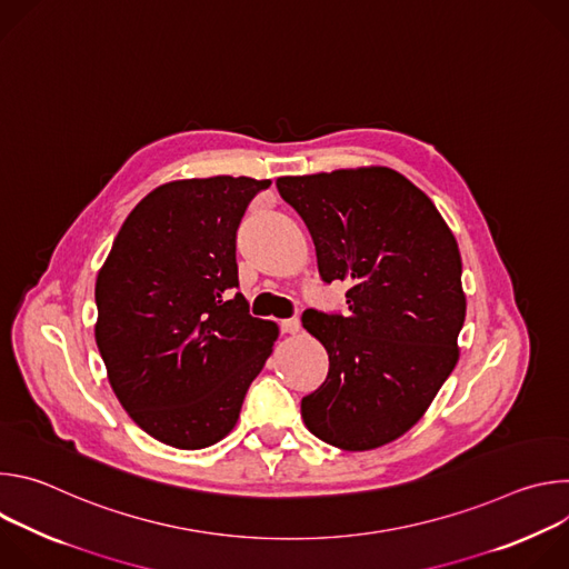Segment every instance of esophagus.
Masks as SVG:
<instances>
[{"label": "esophagus", "instance_id": "1", "mask_svg": "<svg viewBox=\"0 0 569 569\" xmlns=\"http://www.w3.org/2000/svg\"><path fill=\"white\" fill-rule=\"evenodd\" d=\"M279 329H281V333H286V336H295V333H299V329H301V321H299L297 317L283 319V321L279 323Z\"/></svg>", "mask_w": 569, "mask_h": 569}]
</instances>
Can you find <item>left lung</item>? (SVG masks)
<instances>
[{"mask_svg":"<svg viewBox=\"0 0 569 569\" xmlns=\"http://www.w3.org/2000/svg\"><path fill=\"white\" fill-rule=\"evenodd\" d=\"M277 189L312 236L321 281L349 286L347 315L301 317L329 353L327 380L301 398L303 423L342 450L380 448L426 415L459 360L457 240L432 200L385 167L279 178Z\"/></svg>","mask_w":569,"mask_h":569,"instance_id":"left-lung-1","label":"left lung"}]
</instances>
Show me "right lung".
<instances>
[{"label":"right lung","mask_w":569,"mask_h":569,"mask_svg":"<svg viewBox=\"0 0 569 569\" xmlns=\"http://www.w3.org/2000/svg\"><path fill=\"white\" fill-rule=\"evenodd\" d=\"M270 180L216 176L150 191L97 277V347L130 419L200 450L227 437L279 338L238 288L236 231Z\"/></svg>","instance_id":"right-lung-1"}]
</instances>
